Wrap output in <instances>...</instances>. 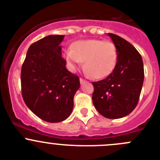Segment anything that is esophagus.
I'll return each mask as SVG.
<instances>
[{"instance_id":"obj_1","label":"esophagus","mask_w":160,"mask_h":160,"mask_svg":"<svg viewBox=\"0 0 160 160\" xmlns=\"http://www.w3.org/2000/svg\"><path fill=\"white\" fill-rule=\"evenodd\" d=\"M86 80H84V79L83 78H80V82L82 83H82H84V82H86Z\"/></svg>"}]
</instances>
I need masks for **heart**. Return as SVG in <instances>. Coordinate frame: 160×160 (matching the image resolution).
<instances>
[{
	"label": "heart",
	"instance_id": "obj_1",
	"mask_svg": "<svg viewBox=\"0 0 160 160\" xmlns=\"http://www.w3.org/2000/svg\"><path fill=\"white\" fill-rule=\"evenodd\" d=\"M65 58L73 70L84 61L87 74L100 79L106 78L113 71L117 52L111 41L86 39L77 41L73 45V49L66 50Z\"/></svg>",
	"mask_w": 160,
	"mask_h": 160
}]
</instances>
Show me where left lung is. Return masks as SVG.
Returning <instances> with one entry per match:
<instances>
[{
	"mask_svg": "<svg viewBox=\"0 0 160 160\" xmlns=\"http://www.w3.org/2000/svg\"><path fill=\"white\" fill-rule=\"evenodd\" d=\"M108 36L117 48V64L108 77L92 82V100L103 117L118 119L131 113L137 105L144 70L141 55L129 42L112 33Z\"/></svg>",
	"mask_w": 160,
	"mask_h": 160,
	"instance_id": "left-lung-1",
	"label": "left lung"
}]
</instances>
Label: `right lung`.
I'll return each mask as SVG.
<instances>
[{"label":"right lung","mask_w":160,"mask_h":160,"mask_svg":"<svg viewBox=\"0 0 160 160\" xmlns=\"http://www.w3.org/2000/svg\"><path fill=\"white\" fill-rule=\"evenodd\" d=\"M64 36L51 35L32 43L21 69V92L26 105L47 122L57 123L70 115L79 78L68 71L62 57Z\"/></svg>","instance_id":"obj_1"}]
</instances>
